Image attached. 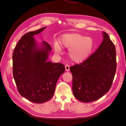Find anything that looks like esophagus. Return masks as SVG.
Masks as SVG:
<instances>
[{
  "instance_id": "1",
  "label": "esophagus",
  "mask_w": 126,
  "mask_h": 126,
  "mask_svg": "<svg viewBox=\"0 0 126 126\" xmlns=\"http://www.w3.org/2000/svg\"><path fill=\"white\" fill-rule=\"evenodd\" d=\"M69 67H70V66H69V65H68V64H66V66H65V69H66V70L67 71H69Z\"/></svg>"
}]
</instances>
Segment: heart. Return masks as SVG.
Listing matches in <instances>:
<instances>
[{"mask_svg": "<svg viewBox=\"0 0 126 126\" xmlns=\"http://www.w3.org/2000/svg\"><path fill=\"white\" fill-rule=\"evenodd\" d=\"M60 43L63 47L69 49V57L77 63L83 62L88 58L94 47L92 38L77 33L64 34L60 38ZM54 50L56 54H60L62 51L58 43L54 44Z\"/></svg>", "mask_w": 126, "mask_h": 126, "instance_id": "b5f03b06", "label": "heart"}]
</instances>
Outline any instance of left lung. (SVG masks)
<instances>
[{"label": "left lung", "mask_w": 126, "mask_h": 126, "mask_svg": "<svg viewBox=\"0 0 126 126\" xmlns=\"http://www.w3.org/2000/svg\"><path fill=\"white\" fill-rule=\"evenodd\" d=\"M94 54L81 63L70 67L72 91L79 101H96L108 92L115 77L117 63L115 45L107 33Z\"/></svg>", "instance_id": "obj_1"}]
</instances>
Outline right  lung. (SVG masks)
I'll return each mask as SVG.
<instances>
[{
  "mask_svg": "<svg viewBox=\"0 0 126 126\" xmlns=\"http://www.w3.org/2000/svg\"><path fill=\"white\" fill-rule=\"evenodd\" d=\"M46 28L22 36L13 56V76L18 92L30 101L38 104L52 97L58 79L65 71L63 64L48 61L52 50L50 45L43 41L38 45L34 38Z\"/></svg>",
  "mask_w": 126,
  "mask_h": 126,
  "instance_id": "right-lung-1",
  "label": "right lung"
}]
</instances>
